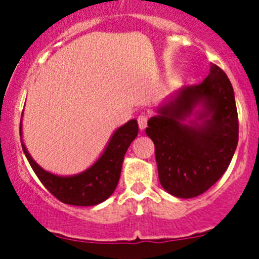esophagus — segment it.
<instances>
[{
	"label": "esophagus",
	"instance_id": "obj_1",
	"mask_svg": "<svg viewBox=\"0 0 259 259\" xmlns=\"http://www.w3.org/2000/svg\"><path fill=\"white\" fill-rule=\"evenodd\" d=\"M148 120H149L148 115H145V114H140L139 116H138V124H139L140 129L142 130L145 129L146 125H148Z\"/></svg>",
	"mask_w": 259,
	"mask_h": 259
}]
</instances>
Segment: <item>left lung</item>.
Masks as SVG:
<instances>
[{"label":"left lung","mask_w":259,"mask_h":259,"mask_svg":"<svg viewBox=\"0 0 259 259\" xmlns=\"http://www.w3.org/2000/svg\"><path fill=\"white\" fill-rule=\"evenodd\" d=\"M199 103L197 119L184 124ZM145 133L155 145L159 182L166 192L178 198L207 192L226 173L238 144L236 99L226 72L213 65L203 82L184 86L159 108Z\"/></svg>","instance_id":"left-lung-1"}]
</instances>
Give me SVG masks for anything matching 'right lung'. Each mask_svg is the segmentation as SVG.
Returning <instances> with one entry per match:
<instances>
[{
	"mask_svg": "<svg viewBox=\"0 0 259 259\" xmlns=\"http://www.w3.org/2000/svg\"><path fill=\"white\" fill-rule=\"evenodd\" d=\"M139 126L135 119L120 126L111 137L100 159L88 170L74 177H59L44 170L31 158L23 143L21 144L31 168L54 197L65 204L88 207L104 202L114 193L119 183L124 155L133 140L137 138Z\"/></svg>",
	"mask_w": 259,
	"mask_h": 259,
	"instance_id": "obj_1",
	"label": "right lung"
}]
</instances>
